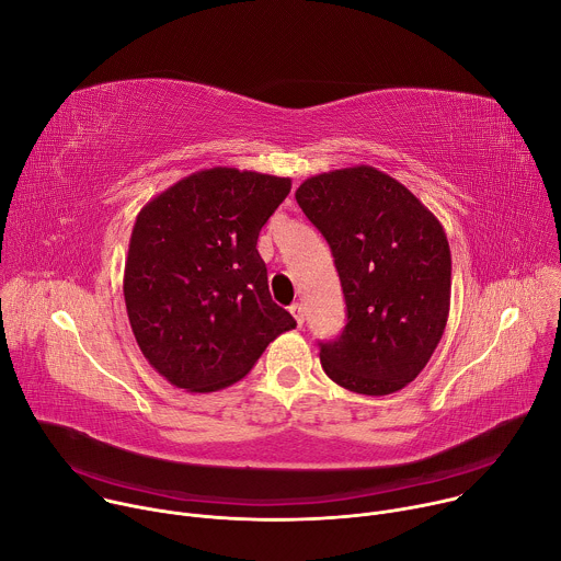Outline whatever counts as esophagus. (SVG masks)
I'll return each mask as SVG.
<instances>
[{
  "label": "esophagus",
  "mask_w": 561,
  "mask_h": 561,
  "mask_svg": "<svg viewBox=\"0 0 561 561\" xmlns=\"http://www.w3.org/2000/svg\"><path fill=\"white\" fill-rule=\"evenodd\" d=\"M290 312H293V317H295L297 327H301V324H304V306H301V304H293V306H290Z\"/></svg>",
  "instance_id": "obj_1"
}]
</instances>
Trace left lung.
<instances>
[{
	"instance_id": "obj_1",
	"label": "left lung",
	"mask_w": 561,
	"mask_h": 561,
	"mask_svg": "<svg viewBox=\"0 0 561 561\" xmlns=\"http://www.w3.org/2000/svg\"><path fill=\"white\" fill-rule=\"evenodd\" d=\"M295 199L327 237L348 308L342 335L319 344L324 373L359 394L402 390L448 322L444 226L404 184L366 164L308 178Z\"/></svg>"
}]
</instances>
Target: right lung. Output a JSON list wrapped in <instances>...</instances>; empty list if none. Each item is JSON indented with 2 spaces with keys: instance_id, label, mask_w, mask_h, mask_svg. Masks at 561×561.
<instances>
[{
  "instance_id": "add662e5",
  "label": "right lung",
  "mask_w": 561,
  "mask_h": 561,
  "mask_svg": "<svg viewBox=\"0 0 561 561\" xmlns=\"http://www.w3.org/2000/svg\"><path fill=\"white\" fill-rule=\"evenodd\" d=\"M290 178L197 171L137 215L124 266L128 322L148 364L178 388L213 392L251 373L297 327L268 293L257 237Z\"/></svg>"
}]
</instances>
